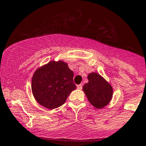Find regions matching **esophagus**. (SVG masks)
<instances>
[{
  "instance_id": "obj_1",
  "label": "esophagus",
  "mask_w": 146,
  "mask_h": 146,
  "mask_svg": "<svg viewBox=\"0 0 146 146\" xmlns=\"http://www.w3.org/2000/svg\"><path fill=\"white\" fill-rule=\"evenodd\" d=\"M77 88H78V89H79V90L82 89V85H81V84H79V85H78L77 86Z\"/></svg>"
}]
</instances>
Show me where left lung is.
I'll return each instance as SVG.
<instances>
[{"instance_id":"left-lung-1","label":"left lung","mask_w":146,"mask_h":146,"mask_svg":"<svg viewBox=\"0 0 146 146\" xmlns=\"http://www.w3.org/2000/svg\"><path fill=\"white\" fill-rule=\"evenodd\" d=\"M88 82L83 86L88 102L97 110L103 109L110 104L113 96V88L97 72H92L88 74Z\"/></svg>"}]
</instances>
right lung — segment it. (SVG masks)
<instances>
[{"instance_id": "1", "label": "right lung", "mask_w": 146, "mask_h": 146, "mask_svg": "<svg viewBox=\"0 0 146 146\" xmlns=\"http://www.w3.org/2000/svg\"><path fill=\"white\" fill-rule=\"evenodd\" d=\"M76 88L73 72L63 60H51L36 68L32 78V92L38 104L49 110L60 107Z\"/></svg>"}]
</instances>
